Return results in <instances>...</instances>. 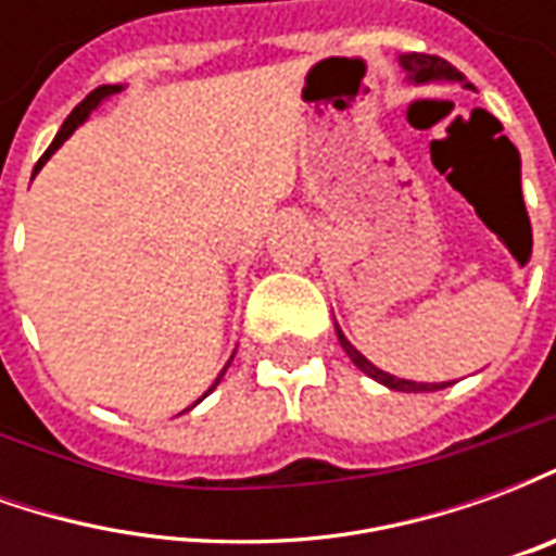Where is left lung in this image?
I'll return each instance as SVG.
<instances>
[{"label": "left lung", "mask_w": 556, "mask_h": 556, "mask_svg": "<svg viewBox=\"0 0 556 556\" xmlns=\"http://www.w3.org/2000/svg\"><path fill=\"white\" fill-rule=\"evenodd\" d=\"M399 65H402V71L408 74V83H414V86H426V83H465V77L455 71L446 59H441V55H426V53H405L399 55ZM465 89H470L465 83ZM337 337H339V345H342V351L349 354L351 363L361 369V372H366L369 378H375L378 384L390 387V390H399V393H431V390H443V387H450V381H443V384H422V381H408V378H396V375L384 372V369H378L375 363H369L366 357H363L361 351L354 349L349 342V337L339 330L337 325Z\"/></svg>", "instance_id": "left-lung-1"}]
</instances>
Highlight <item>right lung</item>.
<instances>
[{
	"label": "right lung",
	"mask_w": 556,
	"mask_h": 556,
	"mask_svg": "<svg viewBox=\"0 0 556 556\" xmlns=\"http://www.w3.org/2000/svg\"><path fill=\"white\" fill-rule=\"evenodd\" d=\"M122 89H125V86H101V89H94V91H91L89 98H86V101L79 103V106H77V110H74V113L67 115V118H65V125H62V130H59V134H55L53 146L47 148V151H43V157L38 160V166H35V172L41 169L43 163H47V160L53 157V154H55V151H59V148L65 146V139L71 137V134H74V130H77V127L83 125V122H86V118H89V115L94 113V110H98V106H101V103L106 101V98H113V94H118V91H122ZM231 357H235V354H231ZM229 363H231V361H229ZM229 363H226V366H223V372L217 375V381H214V384L207 387V393H211V390H214V387H217L219 381H223V375H226V369H229ZM207 393H205V396H207ZM205 396H202V399H205ZM202 399H195V402H193V405H190V408H195V405H199V402H202ZM190 408H187V410H190Z\"/></svg>",
	"instance_id": "right-lung-1"
}]
</instances>
